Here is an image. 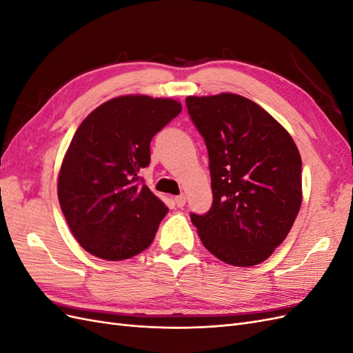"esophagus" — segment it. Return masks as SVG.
Returning a JSON list of instances; mask_svg holds the SVG:
<instances>
[{
	"label": "esophagus",
	"instance_id": "34e87169",
	"mask_svg": "<svg viewBox=\"0 0 353 353\" xmlns=\"http://www.w3.org/2000/svg\"><path fill=\"white\" fill-rule=\"evenodd\" d=\"M174 201H175V205H176L178 208H183V206H185L187 197H185L184 194H179V196H176V197L174 199Z\"/></svg>",
	"mask_w": 353,
	"mask_h": 353
}]
</instances>
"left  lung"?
Here are the masks:
<instances>
[{"mask_svg":"<svg viewBox=\"0 0 353 353\" xmlns=\"http://www.w3.org/2000/svg\"><path fill=\"white\" fill-rule=\"evenodd\" d=\"M209 152L213 203L191 215L203 245L222 262L253 266L285 240L302 206V159L285 128L239 94L188 95Z\"/></svg>","mask_w":353,"mask_h":353,"instance_id":"1","label":"left lung"}]
</instances>
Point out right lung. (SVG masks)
Wrapping results in <instances>:
<instances>
[{
    "label": "right lung",
    "mask_w": 353,
    "mask_h": 353,
    "mask_svg": "<svg viewBox=\"0 0 353 353\" xmlns=\"http://www.w3.org/2000/svg\"><path fill=\"white\" fill-rule=\"evenodd\" d=\"M183 110L174 99L130 94L94 109L79 125L57 176L68 225L82 248L105 261H123L152 244L168 213L141 184L150 141Z\"/></svg>",
    "instance_id": "obj_1"
}]
</instances>
